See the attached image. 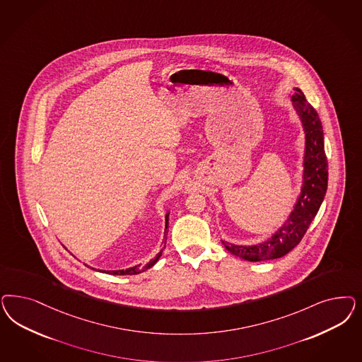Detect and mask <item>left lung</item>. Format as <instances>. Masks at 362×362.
I'll return each instance as SVG.
<instances>
[{"mask_svg": "<svg viewBox=\"0 0 362 362\" xmlns=\"http://www.w3.org/2000/svg\"><path fill=\"white\" fill-rule=\"evenodd\" d=\"M292 100L306 134L303 190L288 221L267 243L240 246L222 241L228 252L247 261H265L288 255L303 240L327 193V161L321 119L300 89H294Z\"/></svg>", "mask_w": 362, "mask_h": 362, "instance_id": "left-lung-1", "label": "left lung"}]
</instances>
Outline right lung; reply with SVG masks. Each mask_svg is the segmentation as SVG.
Segmentation results:
<instances>
[{
	"label": "right lung",
	"mask_w": 362,
	"mask_h": 362,
	"mask_svg": "<svg viewBox=\"0 0 362 362\" xmlns=\"http://www.w3.org/2000/svg\"><path fill=\"white\" fill-rule=\"evenodd\" d=\"M168 221H169V214H166V225H165V230L168 229ZM166 233V232H165ZM166 241V240H165ZM163 255V250L157 255V256L153 258L152 261H149L146 265H137V267H133V268L125 269V270H112V272H107L109 274H118V276H125V274H139L141 272H145L149 268H152L153 265L158 261V258Z\"/></svg>",
	"instance_id": "add662e5"
}]
</instances>
